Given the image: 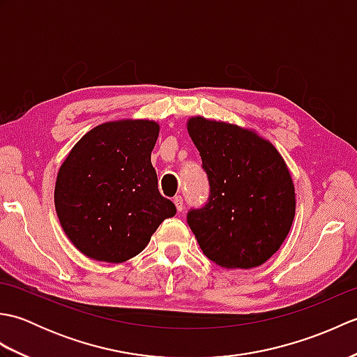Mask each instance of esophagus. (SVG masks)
<instances>
[{"mask_svg":"<svg viewBox=\"0 0 357 357\" xmlns=\"http://www.w3.org/2000/svg\"><path fill=\"white\" fill-rule=\"evenodd\" d=\"M173 202H174V206H176L178 211H183L184 210V201H183V198H181V196H174Z\"/></svg>","mask_w":357,"mask_h":357,"instance_id":"1","label":"esophagus"}]
</instances>
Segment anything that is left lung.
I'll return each mask as SVG.
<instances>
[{
  "instance_id": "obj_1",
  "label": "left lung",
  "mask_w": 357,
  "mask_h": 357,
  "mask_svg": "<svg viewBox=\"0 0 357 357\" xmlns=\"http://www.w3.org/2000/svg\"><path fill=\"white\" fill-rule=\"evenodd\" d=\"M187 130L210 184L208 202L187 222L210 261L225 268L259 267L291 229L296 196L275 146L248 128L195 116Z\"/></svg>"
}]
</instances>
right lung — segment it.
Here are the masks:
<instances>
[{
	"label": "right lung",
	"mask_w": 357,
	"mask_h": 357,
	"mask_svg": "<svg viewBox=\"0 0 357 357\" xmlns=\"http://www.w3.org/2000/svg\"><path fill=\"white\" fill-rule=\"evenodd\" d=\"M158 135L155 121H110L82 136L59 167L56 215L82 255L126 262L176 213L174 204L159 193L150 161Z\"/></svg>",
	"instance_id": "obj_1"
}]
</instances>
